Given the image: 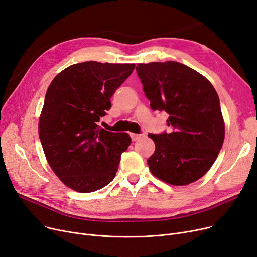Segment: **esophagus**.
<instances>
[{
	"label": "esophagus",
	"instance_id": "esophagus-1",
	"mask_svg": "<svg viewBox=\"0 0 257 257\" xmlns=\"http://www.w3.org/2000/svg\"><path fill=\"white\" fill-rule=\"evenodd\" d=\"M144 136V134H131V138L133 141H137L140 138H142Z\"/></svg>",
	"mask_w": 257,
	"mask_h": 257
}]
</instances>
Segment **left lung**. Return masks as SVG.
<instances>
[{
    "mask_svg": "<svg viewBox=\"0 0 257 257\" xmlns=\"http://www.w3.org/2000/svg\"><path fill=\"white\" fill-rule=\"evenodd\" d=\"M136 71L151 108L169 116V133L149 134L156 144L151 172L168 184H190L210 169L224 142L217 93L200 73L173 60L139 64Z\"/></svg>",
    "mask_w": 257,
    "mask_h": 257,
    "instance_id": "left-lung-1",
    "label": "left lung"
}]
</instances>
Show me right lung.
<instances>
[{"instance_id": "right-lung-1", "label": "right lung", "mask_w": 257, "mask_h": 257, "mask_svg": "<svg viewBox=\"0 0 257 257\" xmlns=\"http://www.w3.org/2000/svg\"><path fill=\"white\" fill-rule=\"evenodd\" d=\"M134 68L135 64L91 60L68 67L49 85L39 135L49 165L71 189L93 192L115 178L132 140L126 133L108 132L97 123Z\"/></svg>"}]
</instances>
